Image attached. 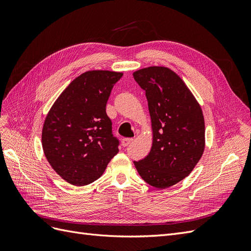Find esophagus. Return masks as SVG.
Returning <instances> with one entry per match:
<instances>
[{
  "mask_svg": "<svg viewBox=\"0 0 251 251\" xmlns=\"http://www.w3.org/2000/svg\"><path fill=\"white\" fill-rule=\"evenodd\" d=\"M133 142L132 138H124L121 140V144H123V147H127L128 144H131Z\"/></svg>",
  "mask_w": 251,
  "mask_h": 251,
  "instance_id": "obj_1",
  "label": "esophagus"
}]
</instances>
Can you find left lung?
I'll list each match as a JSON object with an SVG mask.
<instances>
[{
    "mask_svg": "<svg viewBox=\"0 0 251 251\" xmlns=\"http://www.w3.org/2000/svg\"><path fill=\"white\" fill-rule=\"evenodd\" d=\"M133 76L146 91L153 132L149 155L134 164L148 184L168 188L188 176L203 155V112L185 82L170 68H143Z\"/></svg>",
    "mask_w": 251,
    "mask_h": 251,
    "instance_id": "left-lung-1",
    "label": "left lung"
}]
</instances>
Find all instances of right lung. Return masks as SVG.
Listing matches in <instances>:
<instances>
[{"label": "right lung", "instance_id": "obj_1", "mask_svg": "<svg viewBox=\"0 0 251 251\" xmlns=\"http://www.w3.org/2000/svg\"><path fill=\"white\" fill-rule=\"evenodd\" d=\"M124 73L92 70L73 79L52 104L42 131V146L51 168L68 183H92L118 150L105 104Z\"/></svg>", "mask_w": 251, "mask_h": 251}]
</instances>
